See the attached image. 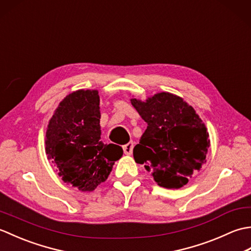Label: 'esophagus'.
I'll return each mask as SVG.
<instances>
[{
    "label": "esophagus",
    "mask_w": 251,
    "mask_h": 251,
    "mask_svg": "<svg viewBox=\"0 0 251 251\" xmlns=\"http://www.w3.org/2000/svg\"><path fill=\"white\" fill-rule=\"evenodd\" d=\"M132 149H134V143L132 142H128L127 145L123 146V150H124V153L126 154V155H131Z\"/></svg>",
    "instance_id": "esophagus-1"
}]
</instances>
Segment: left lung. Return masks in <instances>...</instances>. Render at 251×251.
Masks as SVG:
<instances>
[{"label":"left lung","instance_id":"left-lung-1","mask_svg":"<svg viewBox=\"0 0 251 251\" xmlns=\"http://www.w3.org/2000/svg\"><path fill=\"white\" fill-rule=\"evenodd\" d=\"M131 104L148 127L134 148V158L163 188L180 189L201 165L210 146L209 134L195 110L182 98L159 93Z\"/></svg>","mask_w":251,"mask_h":251}]
</instances>
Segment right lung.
Wrapping results in <instances>:
<instances>
[{
    "mask_svg": "<svg viewBox=\"0 0 251 251\" xmlns=\"http://www.w3.org/2000/svg\"><path fill=\"white\" fill-rule=\"evenodd\" d=\"M97 90L79 89L58 105L46 130V154L61 179L79 191L90 192L104 182L123 149L100 140Z\"/></svg>",
    "mask_w": 251,
    "mask_h": 251,
    "instance_id": "right-lung-1",
    "label": "right lung"
}]
</instances>
